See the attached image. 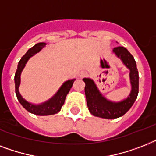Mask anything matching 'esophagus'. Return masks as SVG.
Returning a JSON list of instances; mask_svg holds the SVG:
<instances>
[{
  "instance_id": "esophagus-1",
  "label": "esophagus",
  "mask_w": 156,
  "mask_h": 156,
  "mask_svg": "<svg viewBox=\"0 0 156 156\" xmlns=\"http://www.w3.org/2000/svg\"><path fill=\"white\" fill-rule=\"evenodd\" d=\"M87 73L85 71H82L80 73V78H84V77H87Z\"/></svg>"
}]
</instances>
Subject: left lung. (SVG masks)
<instances>
[{"label": "left lung", "mask_w": 156, "mask_h": 156, "mask_svg": "<svg viewBox=\"0 0 156 156\" xmlns=\"http://www.w3.org/2000/svg\"><path fill=\"white\" fill-rule=\"evenodd\" d=\"M113 53L122 61V64L130 70L129 78L131 90L127 98L120 102H112L102 95L97 85L91 78H85V94L90 112L94 116L113 119L124 115L131 109L139 94V72L134 57L123 46L113 49Z\"/></svg>", "instance_id": "obj_1"}]
</instances>
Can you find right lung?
<instances>
[{
    "label": "right lung",
    "mask_w": 156,
    "mask_h": 156,
    "mask_svg": "<svg viewBox=\"0 0 156 156\" xmlns=\"http://www.w3.org/2000/svg\"><path fill=\"white\" fill-rule=\"evenodd\" d=\"M45 45H46V43L39 42L37 43L36 45H34L30 49H28L26 54L21 58V60L18 62L17 69H16L14 77L15 92H16V98H17L18 101L20 102V103L29 112L34 114V115H41V116L54 115V114H57L61 111L62 107L64 102H65V99L67 94L69 93V91L70 90L72 86H73V83L76 80L75 78H74V79L66 81L61 86L59 90L57 91V93L52 98H49L46 102L41 103V104L31 103V102L26 101L21 95V94L19 92V87H20V84H21V72H22L23 69L25 68V64L27 63L29 59L32 56H34V54H37L38 52L41 51Z\"/></svg>",
    "instance_id": "add662e5"
}]
</instances>
